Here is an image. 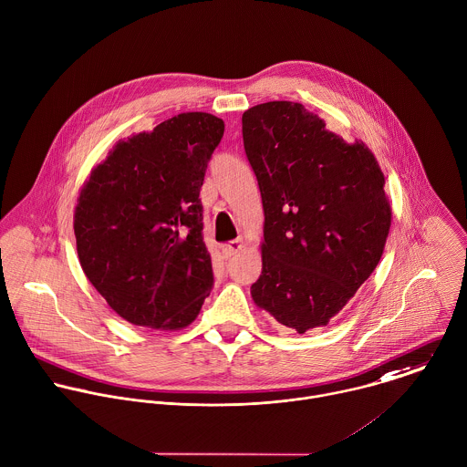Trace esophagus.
Instances as JSON below:
<instances>
[{"instance_id":"1","label":"esophagus","mask_w":467,"mask_h":467,"mask_svg":"<svg viewBox=\"0 0 467 467\" xmlns=\"http://www.w3.org/2000/svg\"><path fill=\"white\" fill-rule=\"evenodd\" d=\"M242 249H244V242H242V240H233V242H229V244H225V245L222 247V253H223L225 258H233V256H236Z\"/></svg>"}]
</instances>
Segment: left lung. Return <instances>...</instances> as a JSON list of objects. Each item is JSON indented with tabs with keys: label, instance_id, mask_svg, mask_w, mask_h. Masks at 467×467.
Wrapping results in <instances>:
<instances>
[{
	"label": "left lung",
	"instance_id": "left-lung-1",
	"mask_svg": "<svg viewBox=\"0 0 467 467\" xmlns=\"http://www.w3.org/2000/svg\"><path fill=\"white\" fill-rule=\"evenodd\" d=\"M264 205L254 304L304 335L324 327L379 265L391 227L384 172L302 103L267 101L242 116Z\"/></svg>",
	"mask_w": 467,
	"mask_h": 467
}]
</instances>
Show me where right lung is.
<instances>
[{
	"mask_svg": "<svg viewBox=\"0 0 467 467\" xmlns=\"http://www.w3.org/2000/svg\"><path fill=\"white\" fill-rule=\"evenodd\" d=\"M223 121L182 112L119 140L92 169L76 211L81 269L123 320L187 327L213 287L200 189Z\"/></svg>",
	"mask_w": 467,
	"mask_h": 467,
	"instance_id": "1",
	"label": "right lung"
}]
</instances>
